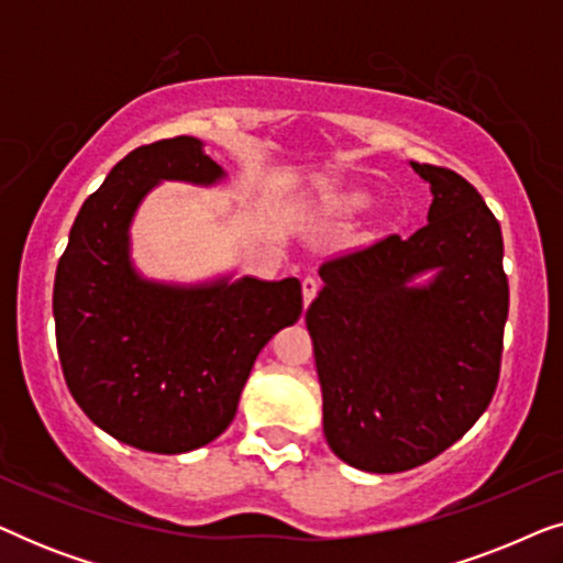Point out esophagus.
Returning <instances> with one entry per match:
<instances>
[{
    "mask_svg": "<svg viewBox=\"0 0 563 563\" xmlns=\"http://www.w3.org/2000/svg\"><path fill=\"white\" fill-rule=\"evenodd\" d=\"M318 289H320V282L314 279V276H305V279H302V297H305V305L312 302L314 295H318Z\"/></svg>",
    "mask_w": 563,
    "mask_h": 563,
    "instance_id": "obj_1",
    "label": "esophagus"
}]
</instances>
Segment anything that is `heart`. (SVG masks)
<instances>
[{
	"label": "heart",
	"instance_id": "1",
	"mask_svg": "<svg viewBox=\"0 0 563 563\" xmlns=\"http://www.w3.org/2000/svg\"><path fill=\"white\" fill-rule=\"evenodd\" d=\"M335 207V210H361V207L366 205V197L361 195V191H351V195H343V197H335L333 202H330Z\"/></svg>",
	"mask_w": 563,
	"mask_h": 563
}]
</instances>
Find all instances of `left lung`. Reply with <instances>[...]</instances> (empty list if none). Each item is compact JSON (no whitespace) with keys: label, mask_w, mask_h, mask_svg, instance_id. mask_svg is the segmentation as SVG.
Masks as SVG:
<instances>
[{"label":"left lung","mask_w":563,"mask_h":563,"mask_svg":"<svg viewBox=\"0 0 563 563\" xmlns=\"http://www.w3.org/2000/svg\"><path fill=\"white\" fill-rule=\"evenodd\" d=\"M410 166L433 195L428 225L325 261L305 314L328 445L372 474L426 464L479 420L510 305L503 230L479 191L451 168Z\"/></svg>","instance_id":"1"}]
</instances>
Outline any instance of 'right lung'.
<instances>
[{
	"label": "right lung",
	"mask_w": 563,
	"mask_h": 563,
	"mask_svg": "<svg viewBox=\"0 0 563 563\" xmlns=\"http://www.w3.org/2000/svg\"><path fill=\"white\" fill-rule=\"evenodd\" d=\"M220 164L191 135L130 151L81 205L53 284L58 358L87 418L120 443L187 453L235 418L261 349L302 314L295 276L166 284L137 274L130 225L158 181L212 187Z\"/></svg>",
	"instance_id": "obj_1"
}]
</instances>
